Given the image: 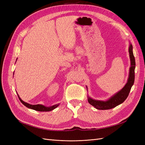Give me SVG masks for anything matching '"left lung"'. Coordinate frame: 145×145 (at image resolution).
<instances>
[{
  "instance_id": "1",
  "label": "left lung",
  "mask_w": 145,
  "mask_h": 145,
  "mask_svg": "<svg viewBox=\"0 0 145 145\" xmlns=\"http://www.w3.org/2000/svg\"><path fill=\"white\" fill-rule=\"evenodd\" d=\"M129 57L131 60V67L129 69V74L128 82H127L125 86L123 88L121 91L118 92L117 94L114 95L108 100L104 102V101L95 100L88 97V102L92 106H94L97 109H110L114 108L118 105L122 103L128 97L131 91V87L133 85L134 79H135V57L133 54V45H130L129 48Z\"/></svg>"
}]
</instances>
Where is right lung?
<instances>
[{"instance_id": "right-lung-1", "label": "right lung", "mask_w": 145, "mask_h": 145, "mask_svg": "<svg viewBox=\"0 0 145 145\" xmlns=\"http://www.w3.org/2000/svg\"><path fill=\"white\" fill-rule=\"evenodd\" d=\"M18 95V97H19L20 102L22 103L25 106H27L28 108H31L32 109H34V110L37 111H41V112L50 111L53 110L54 109H55L59 105V104H57V105H54V106H50V107H46V106H43V105H30L29 103H27L24 102V101L19 97V95Z\"/></svg>"}]
</instances>
